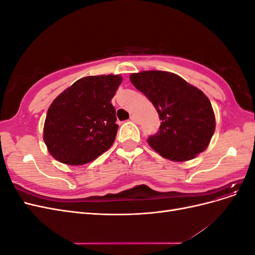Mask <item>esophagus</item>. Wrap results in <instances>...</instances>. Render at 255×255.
<instances>
[{"label": "esophagus", "mask_w": 255, "mask_h": 255, "mask_svg": "<svg viewBox=\"0 0 255 255\" xmlns=\"http://www.w3.org/2000/svg\"><path fill=\"white\" fill-rule=\"evenodd\" d=\"M130 120H132L133 122L138 123V117H137V116H135V115H132V116H130Z\"/></svg>", "instance_id": "esophagus-1"}]
</instances>
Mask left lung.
Masks as SVG:
<instances>
[{
    "mask_svg": "<svg viewBox=\"0 0 255 255\" xmlns=\"http://www.w3.org/2000/svg\"><path fill=\"white\" fill-rule=\"evenodd\" d=\"M129 80L161 120L158 132L148 138L153 150L167 159L185 161L207 148L216 122L211 101L201 90L167 71L133 73Z\"/></svg>",
    "mask_w": 255,
    "mask_h": 255,
    "instance_id": "8db88e82",
    "label": "left lung"
}]
</instances>
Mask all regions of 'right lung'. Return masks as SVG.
<instances>
[{"label":"right lung","instance_id":"right-lung-1","mask_svg":"<svg viewBox=\"0 0 255 255\" xmlns=\"http://www.w3.org/2000/svg\"><path fill=\"white\" fill-rule=\"evenodd\" d=\"M121 82L118 74L86 76L54 100L43 128V140L54 158L79 166L111 148L118 130L111 101Z\"/></svg>","mask_w":255,"mask_h":255}]
</instances>
